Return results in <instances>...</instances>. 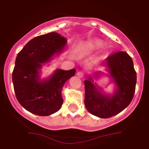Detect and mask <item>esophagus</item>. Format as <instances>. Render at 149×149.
<instances>
[{"label":"esophagus","instance_id":"esophagus-1","mask_svg":"<svg viewBox=\"0 0 149 149\" xmlns=\"http://www.w3.org/2000/svg\"><path fill=\"white\" fill-rule=\"evenodd\" d=\"M77 76H79V78H82L84 76V73L82 71H79L77 73Z\"/></svg>","mask_w":149,"mask_h":149}]
</instances>
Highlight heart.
<instances>
[{
  "label": "heart",
  "mask_w": 149,
  "mask_h": 149,
  "mask_svg": "<svg viewBox=\"0 0 149 149\" xmlns=\"http://www.w3.org/2000/svg\"><path fill=\"white\" fill-rule=\"evenodd\" d=\"M104 45V42L99 39H90L80 44L79 54L80 55H86L94 52Z\"/></svg>",
  "instance_id": "b5f03b06"
}]
</instances>
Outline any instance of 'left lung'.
Listing matches in <instances>:
<instances>
[{"label":"left lung","mask_w":149,"mask_h":149,"mask_svg":"<svg viewBox=\"0 0 149 149\" xmlns=\"http://www.w3.org/2000/svg\"><path fill=\"white\" fill-rule=\"evenodd\" d=\"M107 76L113 84V91L107 93L96 81L103 72H93L84 81V105L90 113L101 118H108L126 109L135 91L137 74L132 59L126 52H118L105 59Z\"/></svg>","instance_id":"8db88e82"}]
</instances>
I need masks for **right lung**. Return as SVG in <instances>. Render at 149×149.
Wrapping results in <instances>:
<instances>
[{
    "label": "right lung",
    "instance_id": "right-lung-1",
    "mask_svg": "<svg viewBox=\"0 0 149 149\" xmlns=\"http://www.w3.org/2000/svg\"><path fill=\"white\" fill-rule=\"evenodd\" d=\"M67 39L56 32L38 36L18 53L12 73V82L17 99L29 112L48 116L62 107V90L65 83L74 76L76 70L56 69L42 78V68L64 52ZM47 66H49L48 65Z\"/></svg>",
    "mask_w": 149,
    "mask_h": 149
}]
</instances>
